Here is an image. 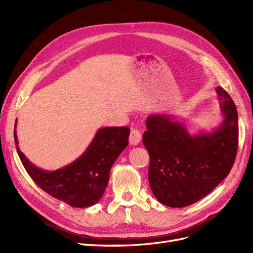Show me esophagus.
Returning a JSON list of instances; mask_svg holds the SVG:
<instances>
[{
	"mask_svg": "<svg viewBox=\"0 0 253 253\" xmlns=\"http://www.w3.org/2000/svg\"><path fill=\"white\" fill-rule=\"evenodd\" d=\"M129 144L131 145H137L139 144L141 141V133L138 131L137 128H132L131 129V134H129V138H128Z\"/></svg>",
	"mask_w": 253,
	"mask_h": 253,
	"instance_id": "obj_1",
	"label": "esophagus"
}]
</instances>
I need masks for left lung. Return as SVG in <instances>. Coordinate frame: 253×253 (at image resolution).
<instances>
[{
  "label": "left lung",
  "mask_w": 253,
  "mask_h": 253,
  "mask_svg": "<svg viewBox=\"0 0 253 253\" xmlns=\"http://www.w3.org/2000/svg\"><path fill=\"white\" fill-rule=\"evenodd\" d=\"M224 120L212 132L191 135L171 115L152 114L145 120L142 143L150 154L149 182L163 205L182 208L202 200L230 172L239 144L236 106L216 88Z\"/></svg>",
  "instance_id": "8db88e82"
}]
</instances>
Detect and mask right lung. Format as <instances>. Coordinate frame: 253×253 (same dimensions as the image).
<instances>
[{
    "instance_id": "1",
    "label": "right lung",
    "mask_w": 253,
    "mask_h": 253,
    "mask_svg": "<svg viewBox=\"0 0 253 253\" xmlns=\"http://www.w3.org/2000/svg\"><path fill=\"white\" fill-rule=\"evenodd\" d=\"M14 125V142L19 157L33 180L45 192L76 208H87L101 200L111 168L128 144L127 126L99 128L85 152L74 163L56 171L36 167L21 152Z\"/></svg>"
}]
</instances>
